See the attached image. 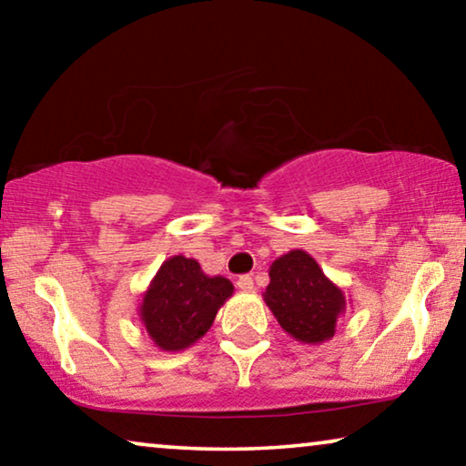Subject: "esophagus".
<instances>
[{"mask_svg":"<svg viewBox=\"0 0 466 466\" xmlns=\"http://www.w3.org/2000/svg\"><path fill=\"white\" fill-rule=\"evenodd\" d=\"M238 289H239V290H252V289H254L252 276H239V278H238Z\"/></svg>","mask_w":466,"mask_h":466,"instance_id":"34e87169","label":"esophagus"}]
</instances>
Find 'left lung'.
<instances>
[{"label": "left lung", "instance_id": "8db88e82", "mask_svg": "<svg viewBox=\"0 0 466 466\" xmlns=\"http://www.w3.org/2000/svg\"><path fill=\"white\" fill-rule=\"evenodd\" d=\"M269 278L265 303L286 333L303 343H322L335 335L346 299L308 252L292 250L279 257Z\"/></svg>", "mask_w": 466, "mask_h": 466}]
</instances>
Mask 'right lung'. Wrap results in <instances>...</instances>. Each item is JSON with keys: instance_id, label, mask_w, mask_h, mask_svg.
<instances>
[{"instance_id": "right-lung-1", "label": "right lung", "mask_w": 466, "mask_h": 466, "mask_svg": "<svg viewBox=\"0 0 466 466\" xmlns=\"http://www.w3.org/2000/svg\"><path fill=\"white\" fill-rule=\"evenodd\" d=\"M233 295L227 278H209L195 258L165 260L144 295L139 316L161 350H184L208 333L216 311Z\"/></svg>"}]
</instances>
